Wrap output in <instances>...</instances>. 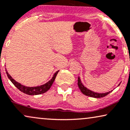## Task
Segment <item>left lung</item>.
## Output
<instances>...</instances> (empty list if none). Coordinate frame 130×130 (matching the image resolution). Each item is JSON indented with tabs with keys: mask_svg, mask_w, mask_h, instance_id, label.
Here are the masks:
<instances>
[{
	"mask_svg": "<svg viewBox=\"0 0 130 130\" xmlns=\"http://www.w3.org/2000/svg\"><path fill=\"white\" fill-rule=\"evenodd\" d=\"M120 85V84H119ZM78 86L79 89H80V91L83 94L86 95V96H91V97H93V98H103L104 96H106L109 94V93H110L111 91H109L108 92L106 93H96L95 92H93L91 91V90L88 89V88H86V87H85L83 86V85L82 84V83L81 82V80H80V77H78Z\"/></svg>",
	"mask_w": 130,
	"mask_h": 130,
	"instance_id": "left-lung-1",
	"label": "left lung"
}]
</instances>
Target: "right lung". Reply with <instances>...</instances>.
Masks as SVG:
<instances>
[{"label":"right lung","instance_id":"obj_1","mask_svg":"<svg viewBox=\"0 0 130 130\" xmlns=\"http://www.w3.org/2000/svg\"><path fill=\"white\" fill-rule=\"evenodd\" d=\"M59 71L56 72L55 74L53 75V77L51 79L50 81H48L47 83H46L45 84L41 85L39 86H36V87H27L24 86L23 85H21L20 83H18L17 82H16L14 79H13L12 77L8 73V71L6 70V74H7V76L9 79L11 80V82H12L13 84L14 85V86L17 88L19 89L22 92L24 93H26L27 95H39L41 94V93H44L47 92L48 90L51 88L52 85H53L54 81H55L56 77Z\"/></svg>","mask_w":130,"mask_h":130}]
</instances>
